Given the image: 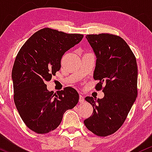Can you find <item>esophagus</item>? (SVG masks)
<instances>
[{
    "mask_svg": "<svg viewBox=\"0 0 152 152\" xmlns=\"http://www.w3.org/2000/svg\"><path fill=\"white\" fill-rule=\"evenodd\" d=\"M79 102L81 103H85V100H84V97L82 95H80V98H79Z\"/></svg>",
    "mask_w": 152,
    "mask_h": 152,
    "instance_id": "1",
    "label": "esophagus"
}]
</instances>
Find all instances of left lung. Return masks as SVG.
Returning a JSON list of instances; mask_svg holds the SVG:
<instances>
[{"label":"left lung","mask_w":152,"mask_h":152,"mask_svg":"<svg viewBox=\"0 0 152 152\" xmlns=\"http://www.w3.org/2000/svg\"><path fill=\"white\" fill-rule=\"evenodd\" d=\"M96 57L93 78L104 85L102 99L86 97L93 113L84 121L88 130L106 136L120 129L137 97L138 69L136 59L126 42L109 34L86 36Z\"/></svg>","instance_id":"1"}]
</instances>
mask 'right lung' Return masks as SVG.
<instances>
[{"label": "right lung", "mask_w": 152, "mask_h": 152, "mask_svg": "<svg viewBox=\"0 0 152 152\" xmlns=\"http://www.w3.org/2000/svg\"><path fill=\"white\" fill-rule=\"evenodd\" d=\"M83 38V34L42 28L26 42L17 54L11 75L14 103L24 124L37 134L57 129L66 110L79 101L74 88L67 87L54 93L47 90L46 82L59 70L64 54Z\"/></svg>", "instance_id": "obj_1"}]
</instances>
